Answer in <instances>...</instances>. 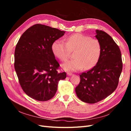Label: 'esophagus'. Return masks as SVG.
I'll list each match as a JSON object with an SVG mask.
<instances>
[{
    "label": "esophagus",
    "instance_id": "esophagus-1",
    "mask_svg": "<svg viewBox=\"0 0 131 131\" xmlns=\"http://www.w3.org/2000/svg\"><path fill=\"white\" fill-rule=\"evenodd\" d=\"M67 75H68V76H72V73H71L70 72H68L67 73Z\"/></svg>",
    "mask_w": 131,
    "mask_h": 131
}]
</instances>
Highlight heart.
I'll list each match as a JSON object with an SVG mask.
<instances>
[{
	"mask_svg": "<svg viewBox=\"0 0 131 131\" xmlns=\"http://www.w3.org/2000/svg\"><path fill=\"white\" fill-rule=\"evenodd\" d=\"M54 56L64 61L69 57L71 51H75L73 59L62 65L66 71L75 72L83 68L90 69L96 65L101 57L102 47L98 40L81 34H75L66 39V42L57 39L51 46Z\"/></svg>",
	"mask_w": 131,
	"mask_h": 131,
	"instance_id": "b5f03b06",
	"label": "heart"
}]
</instances>
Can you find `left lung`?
I'll return each mask as SVG.
<instances>
[{
    "label": "left lung",
    "mask_w": 131,
    "mask_h": 131,
    "mask_svg": "<svg viewBox=\"0 0 131 131\" xmlns=\"http://www.w3.org/2000/svg\"><path fill=\"white\" fill-rule=\"evenodd\" d=\"M96 33L101 45V57L92 69L80 75L75 88L78 97L90 104L104 100L116 90L122 70L121 51L115 42L103 31L96 29Z\"/></svg>",
    "instance_id": "8db88e82"
}]
</instances>
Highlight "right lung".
Masks as SVG:
<instances>
[{"label": "right lung", "instance_id": "add662e5", "mask_svg": "<svg viewBox=\"0 0 131 131\" xmlns=\"http://www.w3.org/2000/svg\"><path fill=\"white\" fill-rule=\"evenodd\" d=\"M64 31L37 24L22 35L15 51V69L23 91L30 98L47 101L54 97L58 81L66 73H58L59 64L53 54L52 43Z\"/></svg>", "mask_w": 131, "mask_h": 131}]
</instances>
